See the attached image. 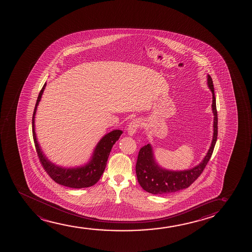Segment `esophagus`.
I'll return each mask as SVG.
<instances>
[{
    "label": "esophagus",
    "instance_id": "34e87169",
    "mask_svg": "<svg viewBox=\"0 0 252 252\" xmlns=\"http://www.w3.org/2000/svg\"><path fill=\"white\" fill-rule=\"evenodd\" d=\"M139 126H140V121L138 119H135L133 121H131L129 125H128L127 127V133L130 135V136H132V135L135 134V132L137 131L138 127H139Z\"/></svg>",
    "mask_w": 252,
    "mask_h": 252
}]
</instances>
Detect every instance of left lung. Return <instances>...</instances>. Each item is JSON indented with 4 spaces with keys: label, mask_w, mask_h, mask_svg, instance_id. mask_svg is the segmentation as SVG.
Listing matches in <instances>:
<instances>
[{
    "label": "left lung",
    "mask_w": 252,
    "mask_h": 252,
    "mask_svg": "<svg viewBox=\"0 0 252 252\" xmlns=\"http://www.w3.org/2000/svg\"><path fill=\"white\" fill-rule=\"evenodd\" d=\"M207 85L213 94L212 110L214 114V136L210 148L202 162L192 169L186 170H169L162 169L156 162L152 145L148 144L143 146L138 152L136 163V174L140 186L143 189L153 194L174 193L187 189L203 172L207 162L210 160L218 137V114L216 99L214 95L213 80L207 75Z\"/></svg>",
    "instance_id": "8db88e82"
}]
</instances>
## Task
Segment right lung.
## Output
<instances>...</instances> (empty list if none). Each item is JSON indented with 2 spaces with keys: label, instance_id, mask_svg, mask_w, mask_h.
Listing matches in <instances>:
<instances>
[{
  "label": "right lung",
  "instance_id": "right-lung-1",
  "mask_svg": "<svg viewBox=\"0 0 252 252\" xmlns=\"http://www.w3.org/2000/svg\"><path fill=\"white\" fill-rule=\"evenodd\" d=\"M45 86L46 83L44 84L39 92L32 121V137L39 161L50 177L60 185L72 189H83L93 186L100 180V176L103 174L104 169L107 165V158L110 154L111 149L115 144V142L120 138L123 131L121 130H114L102 137L100 141L98 142L90 162L85 165L68 169L52 163L42 152L35 133V114L38 103L41 100Z\"/></svg>",
  "mask_w": 252,
  "mask_h": 252
}]
</instances>
